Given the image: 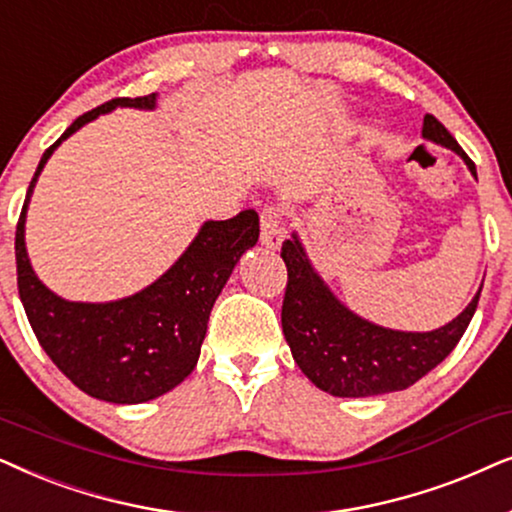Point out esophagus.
Listing matches in <instances>:
<instances>
[{"instance_id": "esophagus-1", "label": "esophagus", "mask_w": 512, "mask_h": 512, "mask_svg": "<svg viewBox=\"0 0 512 512\" xmlns=\"http://www.w3.org/2000/svg\"><path fill=\"white\" fill-rule=\"evenodd\" d=\"M285 238V227L281 224V217L274 208H267L262 213V231H260V241L264 248L269 250H278L281 248Z\"/></svg>"}]
</instances>
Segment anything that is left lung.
<instances>
[{
	"label": "left lung",
	"instance_id": "8db88e82",
	"mask_svg": "<svg viewBox=\"0 0 512 512\" xmlns=\"http://www.w3.org/2000/svg\"><path fill=\"white\" fill-rule=\"evenodd\" d=\"M421 135L461 156L478 180L475 163L431 114L424 117ZM281 257L288 267L281 313L285 342L311 384L337 398H367L410 388L459 344L482 292L480 285L466 309L435 330H391L358 316L330 290L306 255L297 231L283 243Z\"/></svg>",
	"mask_w": 512,
	"mask_h": 512
}]
</instances>
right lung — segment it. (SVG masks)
I'll return each mask as SVG.
<instances>
[{"mask_svg":"<svg viewBox=\"0 0 512 512\" xmlns=\"http://www.w3.org/2000/svg\"><path fill=\"white\" fill-rule=\"evenodd\" d=\"M156 105L159 93L117 98L74 121L34 170L16 229L18 292L39 344L74 386L114 405L147 403L192 374L215 299L238 260L260 238L255 210L203 222L194 241L154 283L112 302H70L39 281L27 255L25 222L46 161L70 135L102 114L117 107L154 112Z\"/></svg>","mask_w":512,"mask_h":512,"instance_id":"add662e5","label":"right lung"}]
</instances>
